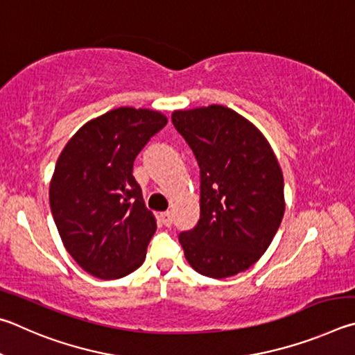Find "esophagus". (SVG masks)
I'll list each match as a JSON object with an SVG mask.
<instances>
[{
    "instance_id": "1",
    "label": "esophagus",
    "mask_w": 355,
    "mask_h": 355,
    "mask_svg": "<svg viewBox=\"0 0 355 355\" xmlns=\"http://www.w3.org/2000/svg\"><path fill=\"white\" fill-rule=\"evenodd\" d=\"M160 221H162V225H164V226L170 227V226L173 225V216H171V214H170V212H162V214H160Z\"/></svg>"
}]
</instances>
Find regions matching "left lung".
<instances>
[{"instance_id":"obj_1","label":"left lung","mask_w":355,"mask_h":355,"mask_svg":"<svg viewBox=\"0 0 355 355\" xmlns=\"http://www.w3.org/2000/svg\"><path fill=\"white\" fill-rule=\"evenodd\" d=\"M201 173L200 221L179 234L191 268L223 279L262 257L281 226L284 176L263 134L225 105L174 110Z\"/></svg>"}]
</instances>
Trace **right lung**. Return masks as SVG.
Instances as JSON below:
<instances>
[{
	"label": "right lung",
	"mask_w": 355,
	"mask_h": 355,
	"mask_svg": "<svg viewBox=\"0 0 355 355\" xmlns=\"http://www.w3.org/2000/svg\"><path fill=\"white\" fill-rule=\"evenodd\" d=\"M166 121L160 112L118 107L85 123L59 155L49 206L65 250L92 276H128L146 257L157 225L132 166Z\"/></svg>",
	"instance_id": "1"
}]
</instances>
